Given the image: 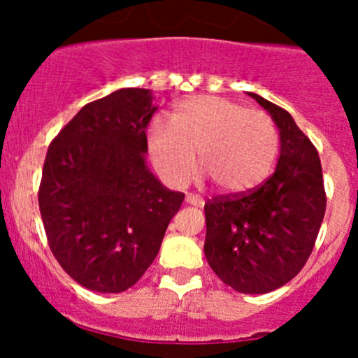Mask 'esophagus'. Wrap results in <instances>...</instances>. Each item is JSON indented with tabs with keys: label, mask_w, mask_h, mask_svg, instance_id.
<instances>
[{
	"label": "esophagus",
	"mask_w": 358,
	"mask_h": 358,
	"mask_svg": "<svg viewBox=\"0 0 358 358\" xmlns=\"http://www.w3.org/2000/svg\"><path fill=\"white\" fill-rule=\"evenodd\" d=\"M185 201H187V204H192V206H201V204H204L201 197H199V196H194V194H187Z\"/></svg>",
	"instance_id": "1"
}]
</instances>
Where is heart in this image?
<instances>
[{
    "mask_svg": "<svg viewBox=\"0 0 358 358\" xmlns=\"http://www.w3.org/2000/svg\"><path fill=\"white\" fill-rule=\"evenodd\" d=\"M279 150V131L268 114L222 96H196L176 107L171 126L152 122L149 152L162 178L190 182L199 166L222 192L239 194L265 182Z\"/></svg>",
    "mask_w": 358,
    "mask_h": 358,
    "instance_id": "heart-1",
    "label": "heart"
}]
</instances>
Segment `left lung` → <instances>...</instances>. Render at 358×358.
<instances>
[{"instance_id":"1","label":"left lung","mask_w":358,"mask_h":358,"mask_svg":"<svg viewBox=\"0 0 358 358\" xmlns=\"http://www.w3.org/2000/svg\"><path fill=\"white\" fill-rule=\"evenodd\" d=\"M249 95L279 128V162L262 185L206 202L204 255L227 286L244 294H265L305 266L327 197L315 145L289 112L256 93Z\"/></svg>"}]
</instances>
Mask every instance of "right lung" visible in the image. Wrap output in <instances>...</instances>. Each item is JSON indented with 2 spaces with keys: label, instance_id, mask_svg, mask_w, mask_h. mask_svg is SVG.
<instances>
[{
  "label": "right lung",
  "instance_id": "right-lung-1",
  "mask_svg": "<svg viewBox=\"0 0 358 358\" xmlns=\"http://www.w3.org/2000/svg\"><path fill=\"white\" fill-rule=\"evenodd\" d=\"M152 93L122 88L90 102L52 140L39 211L53 256L78 284L122 292L157 256L185 194L145 164Z\"/></svg>",
  "mask_w": 358,
  "mask_h": 358
}]
</instances>
